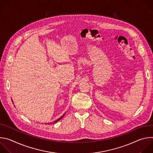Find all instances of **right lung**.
Returning a JSON list of instances; mask_svg holds the SVG:
<instances>
[{"instance_id":"1","label":"right lung","mask_w":153,"mask_h":153,"mask_svg":"<svg viewBox=\"0 0 153 153\" xmlns=\"http://www.w3.org/2000/svg\"><path fill=\"white\" fill-rule=\"evenodd\" d=\"M64 115H65V114H63V116H62V117H60V118H59V119H57V120H56V121H54V122H53V123H56V122H57V121H59V120H60V119H62V117H63V116H64ZM46 124H47V123H46Z\"/></svg>"}]
</instances>
